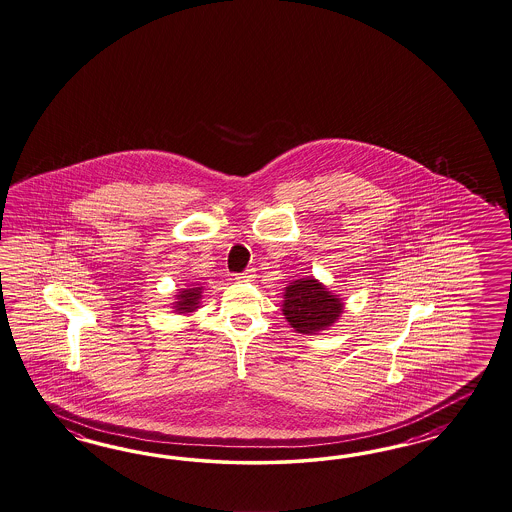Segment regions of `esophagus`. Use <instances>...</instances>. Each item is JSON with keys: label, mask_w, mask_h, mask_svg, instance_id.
I'll return each instance as SVG.
<instances>
[{"label": "esophagus", "mask_w": 512, "mask_h": 512, "mask_svg": "<svg viewBox=\"0 0 512 512\" xmlns=\"http://www.w3.org/2000/svg\"><path fill=\"white\" fill-rule=\"evenodd\" d=\"M256 278V273H254V269H247L245 273H241V275H236V280L239 282H252Z\"/></svg>", "instance_id": "1"}]
</instances>
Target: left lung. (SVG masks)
Wrapping results in <instances>:
<instances>
[{"instance_id": "1", "label": "left lung", "mask_w": 512, "mask_h": 512, "mask_svg": "<svg viewBox=\"0 0 512 512\" xmlns=\"http://www.w3.org/2000/svg\"><path fill=\"white\" fill-rule=\"evenodd\" d=\"M282 314L299 334H319L340 319L345 302L340 295L319 282L314 276L291 280L284 288Z\"/></svg>"}]
</instances>
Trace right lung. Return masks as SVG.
<instances>
[{"instance_id":"add662e5","label":"right lung","mask_w":512,"mask_h":512,"mask_svg":"<svg viewBox=\"0 0 512 512\" xmlns=\"http://www.w3.org/2000/svg\"><path fill=\"white\" fill-rule=\"evenodd\" d=\"M202 291L204 286L202 284H189L185 288L178 289V293L174 295V301L171 302L172 312L176 314H195L200 308V301H202Z\"/></svg>"}]
</instances>
